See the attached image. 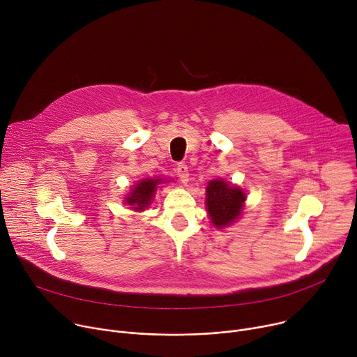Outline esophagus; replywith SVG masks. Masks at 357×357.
Returning a JSON list of instances; mask_svg holds the SVG:
<instances>
[{"label":"esophagus","instance_id":"obj_1","mask_svg":"<svg viewBox=\"0 0 357 357\" xmlns=\"http://www.w3.org/2000/svg\"><path fill=\"white\" fill-rule=\"evenodd\" d=\"M176 174H178V176H179V179H181V182H182V183H186V182L189 181L188 165H185V164H179V165L176 167Z\"/></svg>","mask_w":357,"mask_h":357}]
</instances>
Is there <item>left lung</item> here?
<instances>
[{
  "label": "left lung",
  "instance_id": "1",
  "mask_svg": "<svg viewBox=\"0 0 357 357\" xmlns=\"http://www.w3.org/2000/svg\"><path fill=\"white\" fill-rule=\"evenodd\" d=\"M206 192L208 212L216 227H225L240 216L243 202L245 200L241 189L215 179L209 182Z\"/></svg>",
  "mask_w": 357,
  "mask_h": 357
}]
</instances>
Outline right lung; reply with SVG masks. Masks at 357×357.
<instances>
[{
  "label": "right lung",
  "mask_w": 357,
  "mask_h": 357,
  "mask_svg": "<svg viewBox=\"0 0 357 357\" xmlns=\"http://www.w3.org/2000/svg\"><path fill=\"white\" fill-rule=\"evenodd\" d=\"M160 182H161V179L141 181V183L135 185V188L132 189V192L127 197L128 205L134 206L132 209H135V211H144L151 203V199L154 197L157 185Z\"/></svg>",
  "instance_id": "right-lung-1"
}]
</instances>
